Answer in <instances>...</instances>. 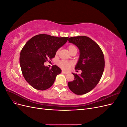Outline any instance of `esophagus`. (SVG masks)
Instances as JSON below:
<instances>
[{
    "instance_id": "34e87169",
    "label": "esophagus",
    "mask_w": 127,
    "mask_h": 127,
    "mask_svg": "<svg viewBox=\"0 0 127 127\" xmlns=\"http://www.w3.org/2000/svg\"><path fill=\"white\" fill-rule=\"evenodd\" d=\"M61 72L63 73V74H66V75H67V74H68V73L69 72H66V71H61Z\"/></svg>"
}]
</instances>
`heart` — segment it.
<instances>
[{
  "label": "heart",
  "instance_id": "b5f03b06",
  "mask_svg": "<svg viewBox=\"0 0 127 127\" xmlns=\"http://www.w3.org/2000/svg\"><path fill=\"white\" fill-rule=\"evenodd\" d=\"M67 48L69 52L70 53V54L74 52H77V47L74 44L69 45L68 46ZM59 51V50H58L56 51L57 55L58 54ZM58 66L62 69L64 70H68L72 66L73 64L72 62H70V61L61 60V61H60L58 63Z\"/></svg>",
  "mask_w": 127,
  "mask_h": 127
}]
</instances>
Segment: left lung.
<instances>
[{
	"instance_id": "left-lung-1",
	"label": "left lung",
	"mask_w": 127,
	"mask_h": 127,
	"mask_svg": "<svg viewBox=\"0 0 127 127\" xmlns=\"http://www.w3.org/2000/svg\"><path fill=\"white\" fill-rule=\"evenodd\" d=\"M68 41L79 49V59L75 69L82 71L80 75L72 74L75 78L68 82V87L77 95L85 94L93 90L100 80L104 69V57L99 45L87 36L71 37Z\"/></svg>"
}]
</instances>
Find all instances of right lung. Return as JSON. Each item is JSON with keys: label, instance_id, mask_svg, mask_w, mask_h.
Masks as SVG:
<instances>
[{"label": "right lung", "instance_id": "obj_1", "mask_svg": "<svg viewBox=\"0 0 127 127\" xmlns=\"http://www.w3.org/2000/svg\"><path fill=\"white\" fill-rule=\"evenodd\" d=\"M68 38L40 34L32 37L23 47L20 57L22 74L35 89H48L54 83L57 75L60 74L61 70L56 65L50 69L44 63L51 61L58 49L66 43Z\"/></svg>", "mask_w": 127, "mask_h": 127}]
</instances>
